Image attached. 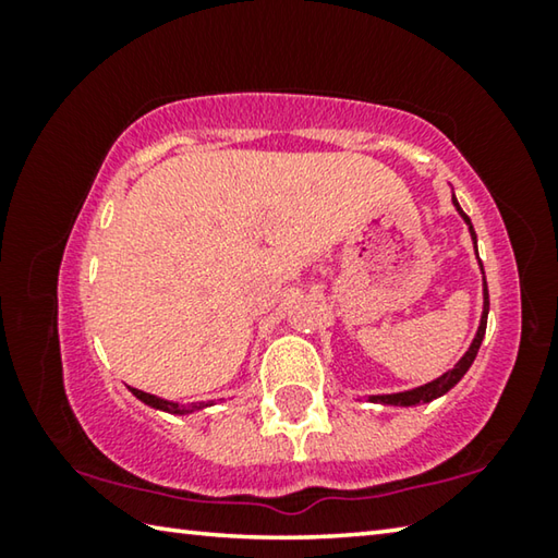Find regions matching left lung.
<instances>
[{
	"label": "left lung",
	"mask_w": 558,
	"mask_h": 558,
	"mask_svg": "<svg viewBox=\"0 0 558 558\" xmlns=\"http://www.w3.org/2000/svg\"><path fill=\"white\" fill-rule=\"evenodd\" d=\"M452 204L458 206V211L462 214V219H465V223L470 226V233H472V241H475V251H477V235H475V229H472V223L468 219V214L460 209V204L456 202V196H452ZM487 313H489V295H487V280H485V310H483V319H480V329L475 339H472L470 349L465 352V356L460 359V362L452 366L450 372H446L440 376V379L430 381L426 386H418V389L413 391H403V393H389V396H372V401L376 403H386V405H415V403H428L433 399H438V396L448 393L452 386H456L462 376H465V372L472 366V362H475L477 356V349L480 344H483V337H485V329H487Z\"/></svg>",
	"instance_id": "left-lung-1"
}]
</instances>
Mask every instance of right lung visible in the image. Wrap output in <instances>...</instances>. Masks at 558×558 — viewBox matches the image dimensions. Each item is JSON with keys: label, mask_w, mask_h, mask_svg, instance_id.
<instances>
[{"label": "right lung", "mask_w": 558, "mask_h": 558, "mask_svg": "<svg viewBox=\"0 0 558 558\" xmlns=\"http://www.w3.org/2000/svg\"><path fill=\"white\" fill-rule=\"evenodd\" d=\"M130 391L135 393L140 401H145L147 405H153V409H159V411H169V413H189L192 409H196V405H182V403L165 401V399H159V396L145 393V391H140V389H130Z\"/></svg>", "instance_id": "obj_1"}]
</instances>
